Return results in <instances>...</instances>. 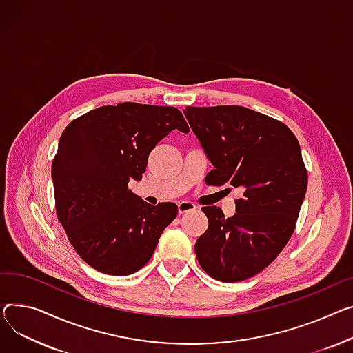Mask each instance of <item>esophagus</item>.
<instances>
[{
	"label": "esophagus",
	"mask_w": 353,
	"mask_h": 353,
	"mask_svg": "<svg viewBox=\"0 0 353 353\" xmlns=\"http://www.w3.org/2000/svg\"><path fill=\"white\" fill-rule=\"evenodd\" d=\"M196 204L194 203H190V201H180L179 203V213L180 214H184V213H189V211H193L196 210Z\"/></svg>",
	"instance_id": "obj_1"
}]
</instances>
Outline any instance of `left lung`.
Returning a JSON list of instances; mask_svg holds the SVG:
<instances>
[{
    "label": "left lung",
    "instance_id": "8db88e82",
    "mask_svg": "<svg viewBox=\"0 0 353 353\" xmlns=\"http://www.w3.org/2000/svg\"><path fill=\"white\" fill-rule=\"evenodd\" d=\"M184 114L214 164L205 183L243 193L232 217L201 207L208 228L196 241L197 260L211 278L239 283L267 268L295 230L308 185L298 139L283 122L243 106H187Z\"/></svg>",
    "mask_w": 353,
    "mask_h": 353
}]
</instances>
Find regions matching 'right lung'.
<instances>
[{"label":"right lung","instance_id":"right-lung-1","mask_svg":"<svg viewBox=\"0 0 353 353\" xmlns=\"http://www.w3.org/2000/svg\"><path fill=\"white\" fill-rule=\"evenodd\" d=\"M174 129L190 132L177 108L134 102L93 109L65 128L52 160L57 217L97 271H139L177 217L174 203L150 205L128 185L142 180L150 152Z\"/></svg>","mask_w":353,"mask_h":353}]
</instances>
